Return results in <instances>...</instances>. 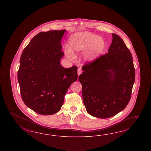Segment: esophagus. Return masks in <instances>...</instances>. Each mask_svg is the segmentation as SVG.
I'll return each mask as SVG.
<instances>
[{
	"label": "esophagus",
	"mask_w": 151,
	"mask_h": 151,
	"mask_svg": "<svg viewBox=\"0 0 151 151\" xmlns=\"http://www.w3.org/2000/svg\"><path fill=\"white\" fill-rule=\"evenodd\" d=\"M78 75L79 76L81 73H82V70H81V68H78Z\"/></svg>",
	"instance_id": "1"
}]
</instances>
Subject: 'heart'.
I'll return each mask as SVG.
<instances>
[{
	"mask_svg": "<svg viewBox=\"0 0 151 151\" xmlns=\"http://www.w3.org/2000/svg\"><path fill=\"white\" fill-rule=\"evenodd\" d=\"M69 47L65 48V55L69 59H73V53L82 52L85 60L92 62L97 59L105 49V41L102 37L96 36L89 32H76L69 39Z\"/></svg>",
	"mask_w": 151,
	"mask_h": 151,
	"instance_id": "heart-1",
	"label": "heart"
}]
</instances>
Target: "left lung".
<instances>
[{
	"label": "left lung",
	"instance_id": "left-lung-1",
	"mask_svg": "<svg viewBox=\"0 0 151 151\" xmlns=\"http://www.w3.org/2000/svg\"><path fill=\"white\" fill-rule=\"evenodd\" d=\"M112 37L108 52L84 65L78 78L86 110L100 119L113 117L126 108L135 80L130 51L119 35L112 34Z\"/></svg>",
	"mask_w": 151,
	"mask_h": 151
}]
</instances>
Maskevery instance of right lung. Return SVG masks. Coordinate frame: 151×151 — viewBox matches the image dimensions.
<instances>
[{
    "mask_svg": "<svg viewBox=\"0 0 151 151\" xmlns=\"http://www.w3.org/2000/svg\"><path fill=\"white\" fill-rule=\"evenodd\" d=\"M65 32L38 33L20 57L18 80L22 98L39 114L50 115L59 111L69 87L78 78L76 66L65 68L60 64L64 55L61 41Z\"/></svg>",
    "mask_w": 151,
    "mask_h": 151,
    "instance_id": "1",
    "label": "right lung"
}]
</instances>
